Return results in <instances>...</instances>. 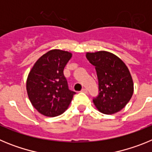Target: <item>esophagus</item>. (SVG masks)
I'll return each mask as SVG.
<instances>
[{
  "instance_id": "esophagus-1",
  "label": "esophagus",
  "mask_w": 152,
  "mask_h": 152,
  "mask_svg": "<svg viewBox=\"0 0 152 152\" xmlns=\"http://www.w3.org/2000/svg\"><path fill=\"white\" fill-rule=\"evenodd\" d=\"M81 92H83V93H88V91H87V89H85V88H83L82 90H81Z\"/></svg>"
}]
</instances>
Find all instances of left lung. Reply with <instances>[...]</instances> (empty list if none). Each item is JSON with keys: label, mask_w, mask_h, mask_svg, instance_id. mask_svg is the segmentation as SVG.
I'll list each match as a JSON object with an SVG mask.
<instances>
[{"label": "left lung", "mask_w": 152, "mask_h": 152, "mask_svg": "<svg viewBox=\"0 0 152 152\" xmlns=\"http://www.w3.org/2000/svg\"><path fill=\"white\" fill-rule=\"evenodd\" d=\"M86 57L95 66L99 95L93 102L100 113L107 115L126 107L133 94L134 85L129 68L116 55L106 51L87 52Z\"/></svg>", "instance_id": "1"}]
</instances>
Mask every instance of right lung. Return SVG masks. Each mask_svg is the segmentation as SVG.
Returning a JSON list of instances; mask_svg holds the SVG:
<instances>
[{
  "label": "right lung",
  "instance_id": "obj_1",
  "mask_svg": "<svg viewBox=\"0 0 152 152\" xmlns=\"http://www.w3.org/2000/svg\"><path fill=\"white\" fill-rule=\"evenodd\" d=\"M72 54L52 49L35 63L26 80V91L32 105L49 117L59 116L72 102L75 91H70L64 75V68Z\"/></svg>",
  "mask_w": 152,
  "mask_h": 152
}]
</instances>
